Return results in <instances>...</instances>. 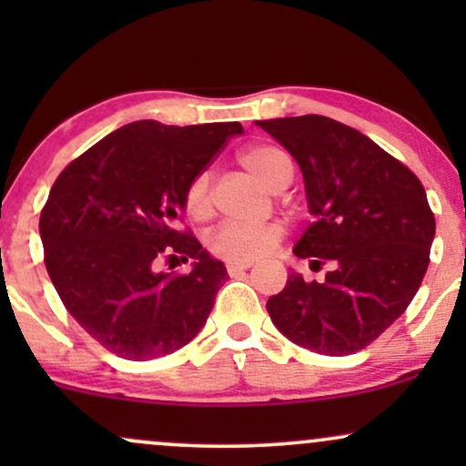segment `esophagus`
<instances>
[{
  "label": "esophagus",
  "mask_w": 466,
  "mask_h": 466,
  "mask_svg": "<svg viewBox=\"0 0 466 466\" xmlns=\"http://www.w3.org/2000/svg\"><path fill=\"white\" fill-rule=\"evenodd\" d=\"M249 267H251V263H228L226 269L229 276H237V274H240V271L249 269Z\"/></svg>",
  "instance_id": "34e87169"
}]
</instances>
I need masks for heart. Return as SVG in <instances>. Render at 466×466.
<instances>
[{"label": "heart", "instance_id": "obj_1", "mask_svg": "<svg viewBox=\"0 0 466 466\" xmlns=\"http://www.w3.org/2000/svg\"><path fill=\"white\" fill-rule=\"evenodd\" d=\"M240 164L258 177L267 188L282 190L291 181L293 166L285 151L271 144H256L240 153ZM184 210L195 221H203L212 212V175L201 170L188 181L184 190ZM282 226L278 221L265 223H221L208 237V249L217 258L229 263H251L269 254L280 243Z\"/></svg>", "mask_w": 466, "mask_h": 466}]
</instances>
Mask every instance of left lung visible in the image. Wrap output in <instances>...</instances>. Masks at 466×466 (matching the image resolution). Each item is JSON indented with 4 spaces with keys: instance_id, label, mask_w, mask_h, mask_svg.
<instances>
[{
    "instance_id": "obj_1",
    "label": "left lung",
    "mask_w": 466,
    "mask_h": 466,
    "mask_svg": "<svg viewBox=\"0 0 466 466\" xmlns=\"http://www.w3.org/2000/svg\"><path fill=\"white\" fill-rule=\"evenodd\" d=\"M300 164L315 221L293 254L333 263L322 282L287 278L267 300L293 344L344 357L366 349L419 291L436 218L420 179L352 127L324 116L256 120Z\"/></svg>"
}]
</instances>
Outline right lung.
I'll list each match as a JSON object with an SVG mask.
<instances>
[{
  "mask_svg": "<svg viewBox=\"0 0 466 466\" xmlns=\"http://www.w3.org/2000/svg\"><path fill=\"white\" fill-rule=\"evenodd\" d=\"M243 127L125 125L61 170L39 218L58 298L103 349L147 361L186 346L228 280L190 229L184 190ZM196 265L164 275L162 262Z\"/></svg>",
  "mask_w": 466,
  "mask_h": 466,
  "instance_id": "add662e5",
  "label": "right lung"
}]
</instances>
